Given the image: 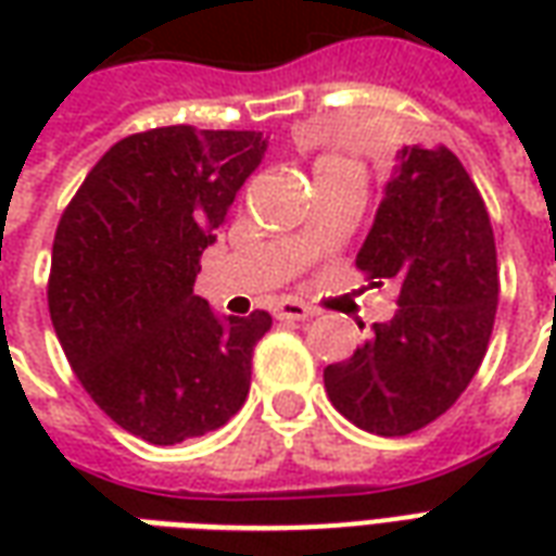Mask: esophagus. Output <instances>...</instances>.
Returning a JSON list of instances; mask_svg holds the SVG:
<instances>
[{
    "instance_id": "34e87169",
    "label": "esophagus",
    "mask_w": 556,
    "mask_h": 556,
    "mask_svg": "<svg viewBox=\"0 0 556 556\" xmlns=\"http://www.w3.org/2000/svg\"><path fill=\"white\" fill-rule=\"evenodd\" d=\"M274 315H277L279 321H306V318H313V306H306L301 301H282L274 306Z\"/></svg>"
}]
</instances>
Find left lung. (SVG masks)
<instances>
[{
    "label": "left lung",
    "mask_w": 556,
    "mask_h": 556,
    "mask_svg": "<svg viewBox=\"0 0 556 556\" xmlns=\"http://www.w3.org/2000/svg\"><path fill=\"white\" fill-rule=\"evenodd\" d=\"M357 267L393 279L399 309L349 361L325 369L333 408L399 438L455 405L477 375L497 313V250L477 184L450 148L405 146Z\"/></svg>",
    "instance_id": "1"
}]
</instances>
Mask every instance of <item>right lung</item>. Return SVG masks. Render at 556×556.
Listing matches in <instances>:
<instances>
[{
    "mask_svg": "<svg viewBox=\"0 0 556 556\" xmlns=\"http://www.w3.org/2000/svg\"><path fill=\"white\" fill-rule=\"evenodd\" d=\"M267 151L255 130L154 127L115 142L59 219L47 303L94 405L172 446L226 426L250 393L270 315L219 318L199 258Z\"/></svg>",
    "mask_w": 556,
    "mask_h": 556,
    "instance_id": "right-lung-1",
    "label": "right lung"
}]
</instances>
